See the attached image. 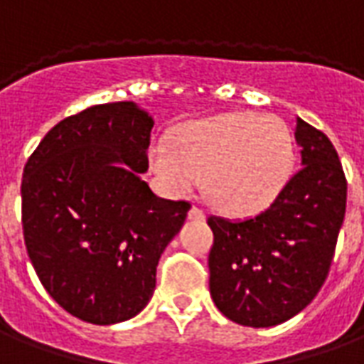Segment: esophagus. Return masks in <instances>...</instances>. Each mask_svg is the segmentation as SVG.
<instances>
[{
    "mask_svg": "<svg viewBox=\"0 0 364 364\" xmlns=\"http://www.w3.org/2000/svg\"><path fill=\"white\" fill-rule=\"evenodd\" d=\"M189 218L191 220H203L205 218V210L200 206H193L189 210Z\"/></svg>",
    "mask_w": 364,
    "mask_h": 364,
    "instance_id": "obj_1",
    "label": "esophagus"
}]
</instances>
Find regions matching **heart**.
Wrapping results in <instances>:
<instances>
[{"instance_id": "1", "label": "heart", "mask_w": 364, "mask_h": 364, "mask_svg": "<svg viewBox=\"0 0 364 364\" xmlns=\"http://www.w3.org/2000/svg\"><path fill=\"white\" fill-rule=\"evenodd\" d=\"M296 161L292 128L274 114L228 112L179 130L171 150H151V167L173 193L205 177L214 205L230 214L265 208L289 183Z\"/></svg>"}]
</instances>
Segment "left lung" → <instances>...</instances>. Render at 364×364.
Returning a JSON list of instances; mask_svg holds the SVG:
<instances>
[{
  "mask_svg": "<svg viewBox=\"0 0 364 364\" xmlns=\"http://www.w3.org/2000/svg\"><path fill=\"white\" fill-rule=\"evenodd\" d=\"M302 167L263 213L210 216V294L228 320L271 328L302 312L329 273L345 218L347 179L333 144L296 119Z\"/></svg>",
  "mask_w": 364,
  "mask_h": 364,
  "instance_id": "left-lung-1",
  "label": "left lung"
}]
</instances>
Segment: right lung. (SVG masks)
Here are the masks:
<instances>
[{"instance_id": "right-lung-1", "label": "right lung", "mask_w": 364, "mask_h": 364, "mask_svg": "<svg viewBox=\"0 0 364 364\" xmlns=\"http://www.w3.org/2000/svg\"><path fill=\"white\" fill-rule=\"evenodd\" d=\"M151 128L132 101L95 105L60 120L23 171L31 263L66 312L97 326L142 312L159 257L191 208L142 179Z\"/></svg>"}]
</instances>
